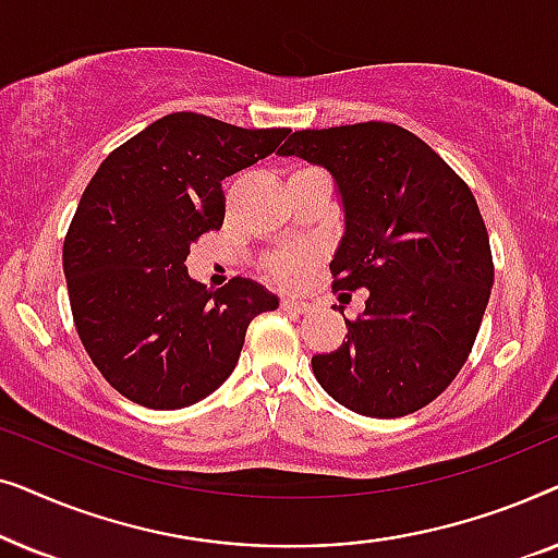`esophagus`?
Segmentation results:
<instances>
[{"label":"esophagus","instance_id":"esophagus-1","mask_svg":"<svg viewBox=\"0 0 558 558\" xmlns=\"http://www.w3.org/2000/svg\"><path fill=\"white\" fill-rule=\"evenodd\" d=\"M281 310L296 312V315H310V312L315 310V304H310V302H304V300H296V296H284V300H281Z\"/></svg>","mask_w":558,"mask_h":558}]
</instances>
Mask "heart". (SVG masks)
<instances>
[{
	"label": "heart",
	"mask_w": 558,
	"mask_h": 558,
	"mask_svg": "<svg viewBox=\"0 0 558 558\" xmlns=\"http://www.w3.org/2000/svg\"><path fill=\"white\" fill-rule=\"evenodd\" d=\"M317 262V254L307 246H292V248H281L277 254H271L266 258V271L274 281L279 284H300V281L307 277L312 271V266Z\"/></svg>",
	"instance_id": "obj_1"
}]
</instances>
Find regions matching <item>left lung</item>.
Masks as SVG:
<instances>
[{
  "label": "left lung",
  "mask_w": 558,
  "mask_h": 558,
  "mask_svg": "<svg viewBox=\"0 0 558 558\" xmlns=\"http://www.w3.org/2000/svg\"><path fill=\"white\" fill-rule=\"evenodd\" d=\"M279 151L332 172L345 208L332 289H368L363 315L345 319L348 340L312 355L315 378L355 414H414L462 371L490 300L475 195L429 144L388 121L304 129Z\"/></svg>",
  "instance_id": "obj_1"
}]
</instances>
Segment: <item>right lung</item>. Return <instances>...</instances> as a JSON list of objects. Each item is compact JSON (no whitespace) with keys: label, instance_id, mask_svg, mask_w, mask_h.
<instances>
[{"label":"right lung","instance_id":"right-lung-1","mask_svg":"<svg viewBox=\"0 0 558 558\" xmlns=\"http://www.w3.org/2000/svg\"><path fill=\"white\" fill-rule=\"evenodd\" d=\"M292 129H243L203 113L157 119L104 159L63 243L78 338L101 376L147 409H185L239 363L248 323L279 307L251 279L210 292L185 258L226 218L223 182Z\"/></svg>","mask_w":558,"mask_h":558}]
</instances>
